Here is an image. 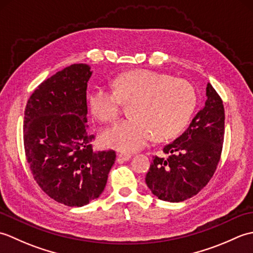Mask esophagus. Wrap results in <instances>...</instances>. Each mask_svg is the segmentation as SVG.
Instances as JSON below:
<instances>
[{
	"instance_id": "esophagus-1",
	"label": "esophagus",
	"mask_w": 253,
	"mask_h": 253,
	"mask_svg": "<svg viewBox=\"0 0 253 253\" xmlns=\"http://www.w3.org/2000/svg\"><path fill=\"white\" fill-rule=\"evenodd\" d=\"M131 158V155L130 154H128V153H120L118 154V162L120 163H123V162H126V161H128Z\"/></svg>"
}]
</instances>
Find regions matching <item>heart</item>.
<instances>
[{"label": "heart", "mask_w": 253, "mask_h": 253, "mask_svg": "<svg viewBox=\"0 0 253 253\" xmlns=\"http://www.w3.org/2000/svg\"><path fill=\"white\" fill-rule=\"evenodd\" d=\"M114 90L95 87L90 93L92 114L102 123L115 122L122 103L130 105V120L123 121L102 135L106 147L120 151L140 150L152 140L173 138L184 129L196 106V92L184 79L170 78L149 69L122 74Z\"/></svg>", "instance_id": "1"}]
</instances>
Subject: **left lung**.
Here are the masks:
<instances>
[{"label":"left lung","instance_id":"left-lung-1","mask_svg":"<svg viewBox=\"0 0 253 253\" xmlns=\"http://www.w3.org/2000/svg\"><path fill=\"white\" fill-rule=\"evenodd\" d=\"M206 94V105L187 130L164 147L166 157H154L150 165L146 182L160 200L180 202L196 196L216 169L224 141V105L211 84Z\"/></svg>","mask_w":253,"mask_h":253}]
</instances>
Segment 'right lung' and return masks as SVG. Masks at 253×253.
Masks as SVG:
<instances>
[{
	"mask_svg": "<svg viewBox=\"0 0 253 253\" xmlns=\"http://www.w3.org/2000/svg\"><path fill=\"white\" fill-rule=\"evenodd\" d=\"M87 64L73 65L44 80L27 102L26 159L37 184L68 207H83L103 192L116 154L92 149L87 125Z\"/></svg>",
	"mask_w": 253,
	"mask_h": 253,
	"instance_id": "1",
	"label": "right lung"
}]
</instances>
